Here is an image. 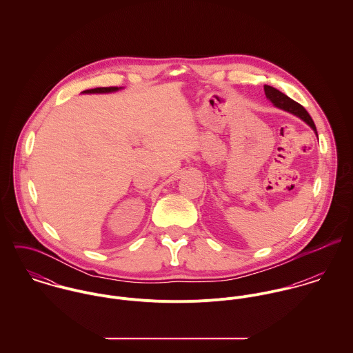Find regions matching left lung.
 Returning <instances> with one entry per match:
<instances>
[{"label":"left lung","mask_w":353,"mask_h":353,"mask_svg":"<svg viewBox=\"0 0 353 353\" xmlns=\"http://www.w3.org/2000/svg\"><path fill=\"white\" fill-rule=\"evenodd\" d=\"M263 91H265V95L269 101H272L276 107L281 108V110H285L296 117H299L301 119H303L307 125L311 126V129L315 132L316 134V128H315V123L312 121V118L310 117V114L305 111V108L303 107L302 104H299L298 101H292L291 98H288L285 94L280 92L279 90L270 87V85H265L263 87ZM318 136V134H316Z\"/></svg>","instance_id":"left-lung-1"}]
</instances>
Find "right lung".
Listing matches in <instances>:
<instances>
[{"label":"right lung","instance_id":"right-lung-1","mask_svg":"<svg viewBox=\"0 0 353 353\" xmlns=\"http://www.w3.org/2000/svg\"><path fill=\"white\" fill-rule=\"evenodd\" d=\"M118 90H119L118 87H99V88L83 91V94H107V92H114V91H118Z\"/></svg>","mask_w":353,"mask_h":353}]
</instances>
